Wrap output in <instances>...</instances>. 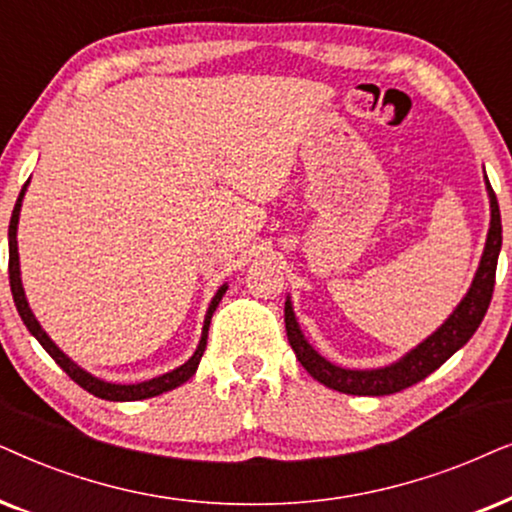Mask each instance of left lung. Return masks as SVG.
Returning a JSON list of instances; mask_svg holds the SVG:
<instances>
[{
	"label": "left lung",
	"instance_id": "left-lung-1",
	"mask_svg": "<svg viewBox=\"0 0 512 512\" xmlns=\"http://www.w3.org/2000/svg\"><path fill=\"white\" fill-rule=\"evenodd\" d=\"M485 187L489 196V231L487 243L482 250L478 271H475L473 283L456 309L449 313V318L442 323L433 335H428L424 342L407 351L403 358L395 360L391 365L374 367V370H351V367H342L330 363V360L320 356L313 346L306 342L302 327L297 323L295 309H292L290 297L285 299V330H288V342L295 351V356L306 372L313 379L327 388H335L339 393L349 395H391L410 388L417 381L426 379L428 374L438 370L447 358H452L470 337L475 335L482 318L489 309L494 292V278H496V262H499L501 252V213L499 201L492 185H489L485 175Z\"/></svg>",
	"mask_w": 512,
	"mask_h": 512
}]
</instances>
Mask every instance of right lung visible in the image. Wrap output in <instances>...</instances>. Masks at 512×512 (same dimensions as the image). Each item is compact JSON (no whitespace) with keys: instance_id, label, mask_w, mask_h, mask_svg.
I'll return each mask as SVG.
<instances>
[{"instance_id":"obj_1","label":"right lung","mask_w":512,"mask_h":512,"mask_svg":"<svg viewBox=\"0 0 512 512\" xmlns=\"http://www.w3.org/2000/svg\"><path fill=\"white\" fill-rule=\"evenodd\" d=\"M27 185H30V180L25 182L23 189H20L18 194V201H16V208H13V215H11V224H9V283H11V295H13V302H16V309L20 313V318H23V323L27 330H30V335L37 339L39 344L44 346L46 353L56 360V363L63 367V372H67V377L72 381H77V384L84 388V391L93 393L95 398H102V400H114V403H128V400H145V398H154V395H161L166 391H173V388L182 386L189 377H194L196 367L201 363V356L203 351H206V342H208V327H210V318H213V313L217 309V304L222 302L224 292H227L229 285L224 283L217 288L215 297L210 299V306L206 311V320H203V330H201V342L196 346L194 356L187 360L185 365L175 367V370H170L166 374H161V377H154V379H147V381H140V384H112V381H105V379H98L95 374L86 372L84 367H79L74 360L63 353L56 346V342L46 335V330L42 325H39V320L34 318V313L30 309V304H27V297H25V288H23V281H20V257H18V220H20V208H23V196L27 192Z\"/></svg>"}]
</instances>
